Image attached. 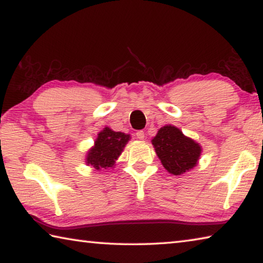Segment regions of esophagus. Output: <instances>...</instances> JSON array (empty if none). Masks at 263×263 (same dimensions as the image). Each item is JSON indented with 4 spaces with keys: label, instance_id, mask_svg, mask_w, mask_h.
<instances>
[{
    "label": "esophagus",
    "instance_id": "34e87169",
    "mask_svg": "<svg viewBox=\"0 0 263 263\" xmlns=\"http://www.w3.org/2000/svg\"><path fill=\"white\" fill-rule=\"evenodd\" d=\"M136 137H137V139H139V140H144V132L143 130H139V132H137L136 133Z\"/></svg>",
    "mask_w": 263,
    "mask_h": 263
}]
</instances>
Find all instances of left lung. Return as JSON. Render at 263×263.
I'll return each instance as SVG.
<instances>
[{
    "instance_id": "1",
    "label": "left lung",
    "mask_w": 263,
    "mask_h": 263,
    "mask_svg": "<svg viewBox=\"0 0 263 263\" xmlns=\"http://www.w3.org/2000/svg\"><path fill=\"white\" fill-rule=\"evenodd\" d=\"M152 143L162 165L175 176L193 169L201 155V145L171 124L158 129Z\"/></svg>"
}]
</instances>
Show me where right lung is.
Returning <instances> with one entry per match:
<instances>
[{"instance_id":"right-lung-1","label":"right lung","mask_w":263,"mask_h":263,"mask_svg":"<svg viewBox=\"0 0 263 263\" xmlns=\"http://www.w3.org/2000/svg\"><path fill=\"white\" fill-rule=\"evenodd\" d=\"M130 139L129 134L114 132L109 127H105L101 132H99L94 145L87 152L85 160L86 164L96 167L97 170L114 167Z\"/></svg>"}]
</instances>
